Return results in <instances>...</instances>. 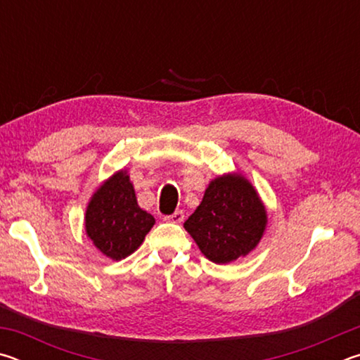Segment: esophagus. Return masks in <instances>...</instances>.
Returning a JSON list of instances; mask_svg holds the SVG:
<instances>
[{
	"mask_svg": "<svg viewBox=\"0 0 360 360\" xmlns=\"http://www.w3.org/2000/svg\"><path fill=\"white\" fill-rule=\"evenodd\" d=\"M165 221H168V222H174V224H179V222H182L184 221V212L182 211H174L173 214H169V216H167L165 217Z\"/></svg>",
	"mask_w": 360,
	"mask_h": 360,
	"instance_id": "obj_1",
	"label": "esophagus"
}]
</instances>
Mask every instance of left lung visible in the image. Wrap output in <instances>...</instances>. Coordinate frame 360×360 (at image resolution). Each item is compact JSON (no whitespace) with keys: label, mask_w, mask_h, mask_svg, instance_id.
I'll return each mask as SVG.
<instances>
[{"label":"left lung","mask_w":360,"mask_h":360,"mask_svg":"<svg viewBox=\"0 0 360 360\" xmlns=\"http://www.w3.org/2000/svg\"><path fill=\"white\" fill-rule=\"evenodd\" d=\"M265 224V208L254 187L240 174H227L211 181L184 227L206 257L229 264L257 246Z\"/></svg>","instance_id":"obj_1"}]
</instances>
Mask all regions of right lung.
<instances>
[{
    "label": "right lung",
    "mask_w": 360,
    "mask_h": 360,
    "mask_svg": "<svg viewBox=\"0 0 360 360\" xmlns=\"http://www.w3.org/2000/svg\"><path fill=\"white\" fill-rule=\"evenodd\" d=\"M154 224L155 219L138 206L135 188L124 172L114 174L96 191L85 212L90 240L115 260L136 251Z\"/></svg>",
    "instance_id": "add662e5"
}]
</instances>
